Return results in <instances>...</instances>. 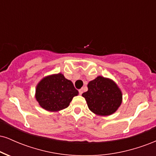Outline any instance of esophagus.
I'll use <instances>...</instances> for the list:
<instances>
[{
    "instance_id": "1",
    "label": "esophagus",
    "mask_w": 156,
    "mask_h": 156,
    "mask_svg": "<svg viewBox=\"0 0 156 156\" xmlns=\"http://www.w3.org/2000/svg\"><path fill=\"white\" fill-rule=\"evenodd\" d=\"M78 92H79V94H83V89H79V91H78Z\"/></svg>"
}]
</instances>
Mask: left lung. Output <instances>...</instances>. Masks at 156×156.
Segmentation results:
<instances>
[{
  "label": "left lung",
  "instance_id": "1",
  "mask_svg": "<svg viewBox=\"0 0 156 156\" xmlns=\"http://www.w3.org/2000/svg\"><path fill=\"white\" fill-rule=\"evenodd\" d=\"M88 91L82 96L85 98L89 110L101 116L112 114L122 103V92L112 80L98 76L87 85Z\"/></svg>",
  "mask_w": 156,
  "mask_h": 156
}]
</instances>
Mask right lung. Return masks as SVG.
<instances>
[{"label": "right lung", "mask_w": 156, "mask_h": 156, "mask_svg": "<svg viewBox=\"0 0 156 156\" xmlns=\"http://www.w3.org/2000/svg\"><path fill=\"white\" fill-rule=\"evenodd\" d=\"M78 94L72 81L61 73L44 78L36 89V99L39 104L50 112L67 108L73 97Z\"/></svg>", "instance_id": "add662e5"}]
</instances>
